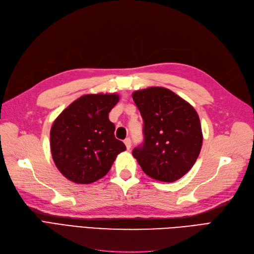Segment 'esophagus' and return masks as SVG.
<instances>
[{
	"label": "esophagus",
	"mask_w": 254,
	"mask_h": 254,
	"mask_svg": "<svg viewBox=\"0 0 254 254\" xmlns=\"http://www.w3.org/2000/svg\"><path fill=\"white\" fill-rule=\"evenodd\" d=\"M124 143H125V145H126L127 149H130V147H131V140H130L129 137H127V139L124 140Z\"/></svg>",
	"instance_id": "esophagus-1"
}]
</instances>
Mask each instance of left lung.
Here are the masks:
<instances>
[{
    "label": "left lung",
    "mask_w": 254,
    "mask_h": 254,
    "mask_svg": "<svg viewBox=\"0 0 254 254\" xmlns=\"http://www.w3.org/2000/svg\"><path fill=\"white\" fill-rule=\"evenodd\" d=\"M132 98L144 122V142L132 150L133 157L152 179H180L193 167L202 146L196 110L162 87L135 91Z\"/></svg>",
    "instance_id": "obj_1"
}]
</instances>
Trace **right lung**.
Listing matches in <instances>:
<instances>
[{
  "mask_svg": "<svg viewBox=\"0 0 254 254\" xmlns=\"http://www.w3.org/2000/svg\"><path fill=\"white\" fill-rule=\"evenodd\" d=\"M119 99L117 93L82 95L54 121L51 151L66 179L78 184L95 182L126 150L125 144L115 139V126L108 118Z\"/></svg>",
  "mask_w": 254,
  "mask_h": 254,
  "instance_id": "right-lung-1",
  "label": "right lung"
}]
</instances>
